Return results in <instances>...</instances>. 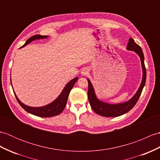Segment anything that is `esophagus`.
<instances>
[{
    "label": "esophagus",
    "mask_w": 160,
    "mask_h": 160,
    "mask_svg": "<svg viewBox=\"0 0 160 160\" xmlns=\"http://www.w3.org/2000/svg\"><path fill=\"white\" fill-rule=\"evenodd\" d=\"M88 72H89L88 69L84 68L82 70L81 73H82V76H86V75H87V74L88 73Z\"/></svg>",
    "instance_id": "obj_1"
}]
</instances>
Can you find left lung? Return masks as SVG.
<instances>
[{
  "label": "left lung",
  "instance_id": "left-lung-1",
  "mask_svg": "<svg viewBox=\"0 0 160 160\" xmlns=\"http://www.w3.org/2000/svg\"><path fill=\"white\" fill-rule=\"evenodd\" d=\"M127 49L128 50L135 52L139 56L142 69V82H141V84L136 94L130 99L125 102L115 103V104L100 101L95 95L94 88L92 87L91 82L89 79H87L88 83V98L89 103H90V105L94 112L98 114L101 115V116L106 117H116L128 112L136 105V102H138L141 92H142V89L144 87V84H145L147 72L145 66H144V58L142 49L132 38H129V39Z\"/></svg>",
  "mask_w": 160,
  "mask_h": 160
}]
</instances>
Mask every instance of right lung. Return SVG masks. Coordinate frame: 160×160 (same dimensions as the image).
Listing matches in <instances>:
<instances>
[{
  "instance_id": "add662e5",
  "label": "right lung",
  "mask_w": 160,
  "mask_h": 160,
  "mask_svg": "<svg viewBox=\"0 0 160 160\" xmlns=\"http://www.w3.org/2000/svg\"><path fill=\"white\" fill-rule=\"evenodd\" d=\"M48 38V36H42L40 35H35L29 38L26 43L22 46L21 48H23L28 45V43L32 42V41L36 39H46ZM78 79V78L76 77L73 79L70 80L69 82L66 84V86L63 88V90L61 92V94L58 95V97L54 101L51 102L48 105H46L42 107H31L28 106L27 105H25L24 103H22L20 100L18 99L17 95L13 91L14 95L16 96L18 102L19 104L23 108L30 114H32L35 116L40 117H51L54 116H57V115L61 114L63 110H64L65 107L66 106L67 102H68V96L70 91L72 89L73 85L75 84L76 82ZM11 84H12V80H11Z\"/></svg>"
}]
</instances>
